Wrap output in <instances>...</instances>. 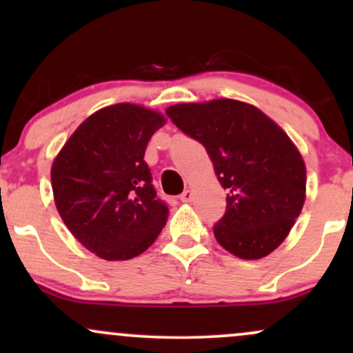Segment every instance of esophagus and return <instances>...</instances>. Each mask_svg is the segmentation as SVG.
<instances>
[{
    "mask_svg": "<svg viewBox=\"0 0 353 353\" xmlns=\"http://www.w3.org/2000/svg\"><path fill=\"white\" fill-rule=\"evenodd\" d=\"M192 190H190V189H185L184 190V192H182L181 194V201L182 202H190V201H192Z\"/></svg>",
    "mask_w": 353,
    "mask_h": 353,
    "instance_id": "1",
    "label": "esophagus"
}]
</instances>
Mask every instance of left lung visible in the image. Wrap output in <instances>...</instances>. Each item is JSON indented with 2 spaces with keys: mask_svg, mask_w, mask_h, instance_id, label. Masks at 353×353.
Returning a JSON list of instances; mask_svg holds the SVG:
<instances>
[{
  "mask_svg": "<svg viewBox=\"0 0 353 353\" xmlns=\"http://www.w3.org/2000/svg\"><path fill=\"white\" fill-rule=\"evenodd\" d=\"M165 114L204 145L228 190L225 214L214 225L219 244L245 261L277 249L305 201V164L290 137L261 109L236 99L176 104Z\"/></svg>",
  "mask_w": 353,
  "mask_h": 353,
  "instance_id": "left-lung-1",
  "label": "left lung"
}]
</instances>
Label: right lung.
I'll return each instance as SVG.
<instances>
[{
	"label": "right lung",
	"instance_id": "add662e5",
	"mask_svg": "<svg viewBox=\"0 0 353 353\" xmlns=\"http://www.w3.org/2000/svg\"><path fill=\"white\" fill-rule=\"evenodd\" d=\"M161 112L119 103L72 132L51 168L56 209L71 234L104 261H128L154 244L169 208L157 197L144 152Z\"/></svg>",
	"mask_w": 353,
	"mask_h": 353
}]
</instances>
